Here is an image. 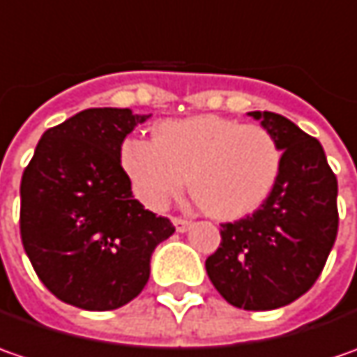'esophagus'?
Masks as SVG:
<instances>
[{"mask_svg":"<svg viewBox=\"0 0 357 357\" xmlns=\"http://www.w3.org/2000/svg\"><path fill=\"white\" fill-rule=\"evenodd\" d=\"M172 225L176 228V232H186L190 228V222L185 218H172Z\"/></svg>","mask_w":357,"mask_h":357,"instance_id":"1","label":"esophagus"}]
</instances>
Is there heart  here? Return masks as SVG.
Here are the masks:
<instances>
[{
	"mask_svg": "<svg viewBox=\"0 0 357 357\" xmlns=\"http://www.w3.org/2000/svg\"><path fill=\"white\" fill-rule=\"evenodd\" d=\"M119 165L132 195L151 211L167 208L190 181L192 195L213 218L236 220L260 208L274 190L282 151L258 125L195 115L158 123L155 141L125 139Z\"/></svg>",
	"mask_w": 357,
	"mask_h": 357,
	"instance_id": "1",
	"label": "heart"
}]
</instances>
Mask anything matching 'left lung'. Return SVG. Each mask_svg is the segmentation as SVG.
Segmentation results:
<instances>
[{
  "mask_svg": "<svg viewBox=\"0 0 357 357\" xmlns=\"http://www.w3.org/2000/svg\"><path fill=\"white\" fill-rule=\"evenodd\" d=\"M248 115L280 146V176L256 213L222 225L206 274L228 304L258 312L294 302L318 280L336 242L337 181L318 139L276 113Z\"/></svg>",
  "mask_w": 357,
  "mask_h": 357,
  "instance_id": "1",
  "label": "left lung"
}]
</instances>
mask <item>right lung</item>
<instances>
[{
	"label": "right lung",
	"mask_w": 357,
	"mask_h": 357,
	"mask_svg": "<svg viewBox=\"0 0 357 357\" xmlns=\"http://www.w3.org/2000/svg\"><path fill=\"white\" fill-rule=\"evenodd\" d=\"M151 115L85 109L47 129L21 176V240L39 280L65 304L115 310L141 294L151 256L174 232L132 197L119 146Z\"/></svg>",
	"instance_id": "right-lung-1"
}]
</instances>
